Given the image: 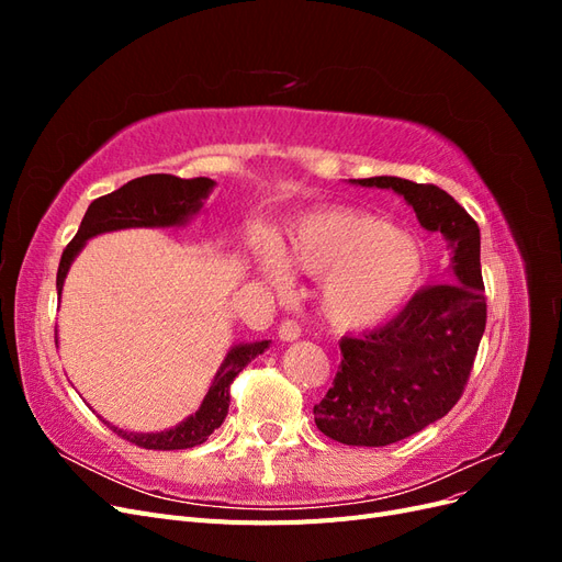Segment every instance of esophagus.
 <instances>
[{
    "label": "esophagus",
    "instance_id": "34e87169",
    "mask_svg": "<svg viewBox=\"0 0 562 562\" xmlns=\"http://www.w3.org/2000/svg\"><path fill=\"white\" fill-rule=\"evenodd\" d=\"M302 335V328H300V323L297 321H293V318H285V321H281V326H279V337L283 339V342H293V339H297Z\"/></svg>",
    "mask_w": 562,
    "mask_h": 562
}]
</instances>
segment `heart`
Wrapping results in <instances>:
<instances>
[{"mask_svg":"<svg viewBox=\"0 0 562 562\" xmlns=\"http://www.w3.org/2000/svg\"><path fill=\"white\" fill-rule=\"evenodd\" d=\"M285 262L323 281L321 310L337 328H368L394 314L415 293L424 252L415 236L356 209H321L293 227ZM277 252L262 255V271L279 293L293 285Z\"/></svg>","mask_w":562,"mask_h":562,"instance_id":"b5f03b06","label":"heart"}]
</instances>
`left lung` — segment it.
I'll return each instance as SVG.
<instances>
[{"label":"left lung","instance_id":"8db88e82","mask_svg":"<svg viewBox=\"0 0 562 562\" xmlns=\"http://www.w3.org/2000/svg\"><path fill=\"white\" fill-rule=\"evenodd\" d=\"M353 182L398 192L452 252L450 283L422 288L384 326L339 339L342 363L314 405L316 427L328 438L382 448L446 417L464 394L487 321L481 229L436 184L391 176Z\"/></svg>","mask_w":562,"mask_h":562}]
</instances>
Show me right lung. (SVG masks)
I'll return each instance as SVG.
<instances>
[{"label": "right lung", "instance_id": "1", "mask_svg": "<svg viewBox=\"0 0 562 562\" xmlns=\"http://www.w3.org/2000/svg\"><path fill=\"white\" fill-rule=\"evenodd\" d=\"M211 178H178L168 173H151L135 178L126 182L119 190L98 196L91 201V206L83 215L79 232L75 239L65 246L63 258L58 265L56 288L63 291V281L67 269H70L75 255L83 248L91 236L112 232V229H126V227H173L182 225L187 217L201 209V201L209 196L213 190ZM269 347L267 339L262 342H250L234 347L227 359L220 366L217 375L209 389L206 398H203L199 411L187 417L176 429H168L161 434H128L116 427H110L116 436H122L128 443L145 448V450H187L201 446L220 424L225 422L229 411V386L234 378Z\"/></svg>", "mask_w": 562, "mask_h": 562}]
</instances>
